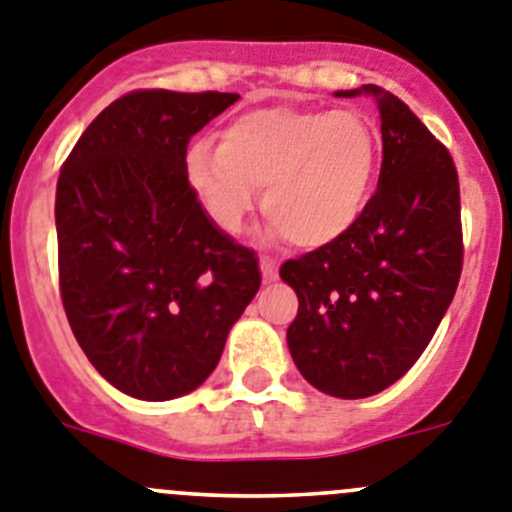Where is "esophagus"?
<instances>
[{
    "label": "esophagus",
    "mask_w": 512,
    "mask_h": 512,
    "mask_svg": "<svg viewBox=\"0 0 512 512\" xmlns=\"http://www.w3.org/2000/svg\"><path fill=\"white\" fill-rule=\"evenodd\" d=\"M259 264H261V274H264V279L276 281V276H279V266H276V261L269 259V256H261Z\"/></svg>",
    "instance_id": "obj_1"
}]
</instances>
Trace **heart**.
I'll list each match as a JSON object with an SVG mask.
<instances>
[{
  "label": "heart",
  "mask_w": 512,
  "mask_h": 512,
  "mask_svg": "<svg viewBox=\"0 0 512 512\" xmlns=\"http://www.w3.org/2000/svg\"><path fill=\"white\" fill-rule=\"evenodd\" d=\"M375 162V131L358 111L271 103L233 116L220 144L195 139L182 172L220 231H241L264 185L266 238L322 248L360 220Z\"/></svg>",
  "instance_id": "1"
}]
</instances>
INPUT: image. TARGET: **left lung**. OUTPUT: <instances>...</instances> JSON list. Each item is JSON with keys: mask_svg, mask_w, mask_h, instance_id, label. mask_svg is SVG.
<instances>
[{"mask_svg": "<svg viewBox=\"0 0 512 512\" xmlns=\"http://www.w3.org/2000/svg\"><path fill=\"white\" fill-rule=\"evenodd\" d=\"M378 190L340 241L281 266L299 309L287 345L299 373L335 398H368L419 360L462 274L459 180L447 147L378 86Z\"/></svg>", "mask_w": 512, "mask_h": 512, "instance_id": "8db88e82", "label": "left lung"}]
</instances>
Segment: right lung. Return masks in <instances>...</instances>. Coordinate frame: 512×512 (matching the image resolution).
Listing matches in <instances>:
<instances>
[{
  "instance_id": "add662e5",
  "label": "right lung",
  "mask_w": 512,
  "mask_h": 512,
  "mask_svg": "<svg viewBox=\"0 0 512 512\" xmlns=\"http://www.w3.org/2000/svg\"><path fill=\"white\" fill-rule=\"evenodd\" d=\"M236 101L126 93L60 170V297L86 358L126 396L170 401L203 386L261 287L256 253L205 215L182 172L190 139Z\"/></svg>"
}]
</instances>
